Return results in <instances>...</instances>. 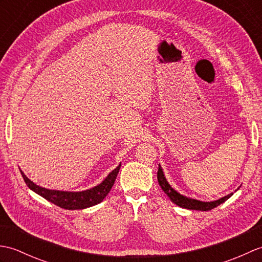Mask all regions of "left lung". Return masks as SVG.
Segmentation results:
<instances>
[{
    "instance_id": "8db88e82",
    "label": "left lung",
    "mask_w": 262,
    "mask_h": 262,
    "mask_svg": "<svg viewBox=\"0 0 262 262\" xmlns=\"http://www.w3.org/2000/svg\"><path fill=\"white\" fill-rule=\"evenodd\" d=\"M158 181H159V185L162 188V190L166 193V196H169V198L171 199L172 203H174L176 205L180 206L182 208H186V209H192V210H210L217 206L223 204L225 200L229 199L233 193L227 194V196L221 198L219 200H215V202H210V203H205V202H199V200L196 199H191V198H187L185 196H182L179 192H177L176 190L171 188V186L166 181L165 177L163 174V171L162 168L159 165V170H158Z\"/></svg>"
}]
</instances>
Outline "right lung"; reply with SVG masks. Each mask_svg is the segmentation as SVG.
<instances>
[{"label":"right lung","instance_id":"add662e5","mask_svg":"<svg viewBox=\"0 0 262 262\" xmlns=\"http://www.w3.org/2000/svg\"><path fill=\"white\" fill-rule=\"evenodd\" d=\"M121 163L117 166L115 170H113L108 174L105 179L92 189H89V190L80 191V192H69V191H58V190H49V189L39 187L35 185L31 180L28 179L25 176L24 172H21L22 178L26 182V185L29 187L31 190L38 193L39 196L43 197L47 199L48 202H51L55 205L59 206V207L65 208V209H83L91 207V206L97 205L101 203L104 199V197L109 193L110 189L113 188L115 180L118 174L119 169H120Z\"/></svg>","mask_w":262,"mask_h":262}]
</instances>
